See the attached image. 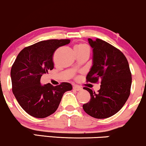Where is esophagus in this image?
<instances>
[{
  "label": "esophagus",
  "instance_id": "esophagus-1",
  "mask_svg": "<svg viewBox=\"0 0 146 146\" xmlns=\"http://www.w3.org/2000/svg\"><path fill=\"white\" fill-rule=\"evenodd\" d=\"M73 89L75 90H76V91L82 90V88H81V87L78 86H73Z\"/></svg>",
  "mask_w": 146,
  "mask_h": 146
}]
</instances>
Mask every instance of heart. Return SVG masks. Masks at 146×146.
<instances>
[{"label":"heart","mask_w":146,"mask_h":146,"mask_svg":"<svg viewBox=\"0 0 146 146\" xmlns=\"http://www.w3.org/2000/svg\"><path fill=\"white\" fill-rule=\"evenodd\" d=\"M85 49H88V47L86 44L83 43H80L76 45V46L74 47V50L75 52H78V51H81V50H85Z\"/></svg>","instance_id":"obj_1"}]
</instances>
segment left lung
<instances>
[{"mask_svg": "<svg viewBox=\"0 0 146 146\" xmlns=\"http://www.w3.org/2000/svg\"><path fill=\"white\" fill-rule=\"evenodd\" d=\"M93 49V63L86 77L87 82L101 81V88L95 93L84 88L91 99L83 104L87 114L96 119H106L122 108L130 94L132 74L125 55L108 42L88 38Z\"/></svg>", "mask_w": 146, "mask_h": 146, "instance_id": "1", "label": "left lung"}]
</instances>
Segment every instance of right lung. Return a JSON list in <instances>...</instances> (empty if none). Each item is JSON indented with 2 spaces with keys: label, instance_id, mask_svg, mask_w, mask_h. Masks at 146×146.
Returning a JSON list of instances; mask_svg holds the SVG:
<instances>
[{
  "label": "right lung",
  "instance_id": "obj_1",
  "mask_svg": "<svg viewBox=\"0 0 146 146\" xmlns=\"http://www.w3.org/2000/svg\"><path fill=\"white\" fill-rule=\"evenodd\" d=\"M69 39H50L25 47L16 57L11 69L12 92L27 114L36 118H45L56 112L63 95L72 90L69 83L56 86H42V75L54 68L53 56L59 47L68 45Z\"/></svg>",
  "mask_w": 146,
  "mask_h": 146
}]
</instances>
